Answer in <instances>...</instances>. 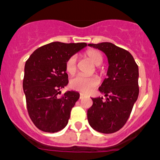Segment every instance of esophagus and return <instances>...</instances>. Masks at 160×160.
<instances>
[{
  "instance_id": "1",
  "label": "esophagus",
  "mask_w": 160,
  "mask_h": 160,
  "mask_svg": "<svg viewBox=\"0 0 160 160\" xmlns=\"http://www.w3.org/2000/svg\"><path fill=\"white\" fill-rule=\"evenodd\" d=\"M84 94H82V93H80V99H82L83 97H84Z\"/></svg>"
}]
</instances>
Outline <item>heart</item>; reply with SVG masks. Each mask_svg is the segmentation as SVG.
Listing matches in <instances>:
<instances>
[{"label":"heart","mask_w":160,"mask_h":160,"mask_svg":"<svg viewBox=\"0 0 160 160\" xmlns=\"http://www.w3.org/2000/svg\"><path fill=\"white\" fill-rule=\"evenodd\" d=\"M85 57L87 58L95 66H99L102 63V55L94 49L87 50L85 53ZM76 69H77V60L74 56H72L66 62V70L70 74H73L75 73ZM98 82H99L98 79L96 77H85L82 75H78L72 79L70 82V87L73 90L87 94L90 92L92 89L97 87Z\"/></svg>","instance_id":"b5f03b06"}]
</instances>
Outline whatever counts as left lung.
<instances>
[{
  "label": "left lung",
  "mask_w": 160,
  "mask_h": 160,
  "mask_svg": "<svg viewBox=\"0 0 160 160\" xmlns=\"http://www.w3.org/2000/svg\"><path fill=\"white\" fill-rule=\"evenodd\" d=\"M105 53L108 60L107 78L98 88L102 97L92 98L87 111L90 127L103 134H111L125 125L138 96V67L132 55L111 42L89 44Z\"/></svg>",
  "instance_id": "obj_1"
}]
</instances>
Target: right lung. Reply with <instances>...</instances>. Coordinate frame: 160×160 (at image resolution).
I'll list each match as a JSON object with an SVG mask.
<instances>
[{
    "instance_id": "right-lung-1",
    "label": "right lung",
    "mask_w": 160,
    "mask_h": 160,
    "mask_svg": "<svg viewBox=\"0 0 160 160\" xmlns=\"http://www.w3.org/2000/svg\"><path fill=\"white\" fill-rule=\"evenodd\" d=\"M87 45L55 42L36 49L25 65L23 90L31 120L39 130L54 133L67 125L79 93L61 89L68 85L66 63Z\"/></svg>"
}]
</instances>
